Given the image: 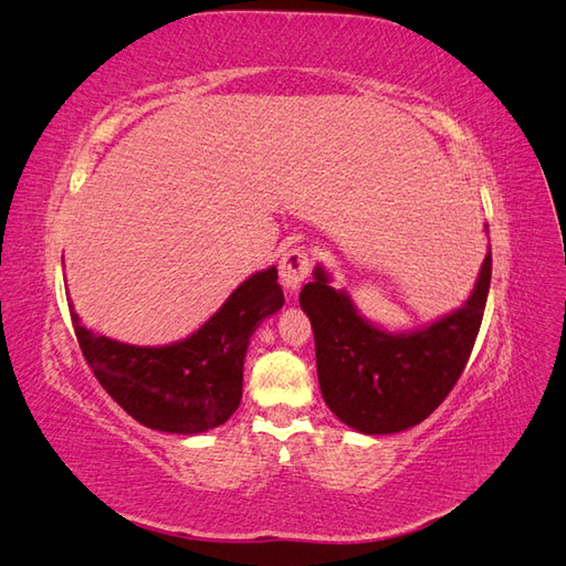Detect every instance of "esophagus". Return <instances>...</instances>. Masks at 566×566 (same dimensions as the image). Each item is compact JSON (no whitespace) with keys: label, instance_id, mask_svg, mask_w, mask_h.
<instances>
[{"label":"esophagus","instance_id":"obj_1","mask_svg":"<svg viewBox=\"0 0 566 566\" xmlns=\"http://www.w3.org/2000/svg\"><path fill=\"white\" fill-rule=\"evenodd\" d=\"M310 271H312L310 250L295 245V248H290L287 252H283L281 262H279V276H281V283L290 295L300 293V287H302L304 279L310 276Z\"/></svg>","mask_w":566,"mask_h":566}]
</instances>
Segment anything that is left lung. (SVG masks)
<instances>
[{"label": "left lung", "instance_id": "8db88e82", "mask_svg": "<svg viewBox=\"0 0 566 566\" xmlns=\"http://www.w3.org/2000/svg\"><path fill=\"white\" fill-rule=\"evenodd\" d=\"M489 285L491 245L460 310L413 333H387L316 266L300 304L312 321L323 401L361 434H394L432 416L468 366Z\"/></svg>", "mask_w": 566, "mask_h": 566}]
</instances>
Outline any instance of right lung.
I'll list each match as a JSON object with an SVG mask.
<instances>
[{"label": "right lung", "instance_id": "add662e5", "mask_svg": "<svg viewBox=\"0 0 566 566\" xmlns=\"http://www.w3.org/2000/svg\"><path fill=\"white\" fill-rule=\"evenodd\" d=\"M283 302L279 271L269 266L238 285L193 335L165 347L94 335L73 304L71 318L96 380L136 422L169 434H200L224 424L241 406L250 337Z\"/></svg>", "mask_w": 566, "mask_h": 566}]
</instances>
